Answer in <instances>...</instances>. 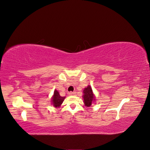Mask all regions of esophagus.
Returning a JSON list of instances; mask_svg holds the SVG:
<instances>
[{
	"label": "esophagus",
	"instance_id": "1",
	"mask_svg": "<svg viewBox=\"0 0 150 150\" xmlns=\"http://www.w3.org/2000/svg\"><path fill=\"white\" fill-rule=\"evenodd\" d=\"M69 94L70 95V96H74V95L76 94V92H69Z\"/></svg>",
	"mask_w": 150,
	"mask_h": 150
}]
</instances>
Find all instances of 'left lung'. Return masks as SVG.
<instances>
[{
    "label": "left lung",
    "instance_id": "obj_1",
    "mask_svg": "<svg viewBox=\"0 0 150 150\" xmlns=\"http://www.w3.org/2000/svg\"><path fill=\"white\" fill-rule=\"evenodd\" d=\"M83 99L84 105L87 107H90L95 101V96L93 94V90L90 86H88L87 88L83 90Z\"/></svg>",
    "mask_w": 150,
    "mask_h": 150
}]
</instances>
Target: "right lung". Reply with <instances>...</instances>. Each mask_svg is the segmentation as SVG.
I'll return each mask as SVG.
<instances>
[{
    "mask_svg": "<svg viewBox=\"0 0 150 150\" xmlns=\"http://www.w3.org/2000/svg\"><path fill=\"white\" fill-rule=\"evenodd\" d=\"M66 97H62L60 96L59 93L57 90H54V95L52 97V104H53L54 107L55 108H59L60 107L62 104V102L64 101V99Z\"/></svg>",
    "mask_w": 150,
    "mask_h": 150,
    "instance_id": "1",
    "label": "right lung"
}]
</instances>
